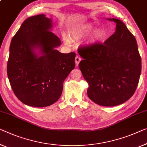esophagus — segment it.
I'll return each mask as SVG.
<instances>
[{
    "label": "esophagus",
    "instance_id": "34e87169",
    "mask_svg": "<svg viewBox=\"0 0 147 147\" xmlns=\"http://www.w3.org/2000/svg\"><path fill=\"white\" fill-rule=\"evenodd\" d=\"M80 61H81L80 57L78 55H77L76 56V58H75V64H76V66H78Z\"/></svg>",
    "mask_w": 147,
    "mask_h": 147
}]
</instances>
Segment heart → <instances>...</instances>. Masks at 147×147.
Here are the masks:
<instances>
[{
	"label": "heart",
	"mask_w": 147,
	"mask_h": 147,
	"mask_svg": "<svg viewBox=\"0 0 147 147\" xmlns=\"http://www.w3.org/2000/svg\"><path fill=\"white\" fill-rule=\"evenodd\" d=\"M94 29V27L92 25L89 24H84L82 26H76L73 28L71 31V35L73 36V38H80V37L86 36V35L89 34ZM104 36V34L102 31H97L94 33V34L93 39L94 40H100ZM65 41L67 43H69V40L68 39L65 38Z\"/></svg>",
	"instance_id": "obj_1"
}]
</instances>
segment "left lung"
<instances>
[{"mask_svg":"<svg viewBox=\"0 0 147 147\" xmlns=\"http://www.w3.org/2000/svg\"><path fill=\"white\" fill-rule=\"evenodd\" d=\"M114 34L103 43L78 49L83 59L78 67L88 83L87 94L96 104L115 106L134 94L141 73V58L136 39L119 20Z\"/></svg>","mask_w":147,"mask_h":147,"instance_id":"8db88e82","label":"left lung"}]
</instances>
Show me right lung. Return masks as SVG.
<instances>
[{"mask_svg": "<svg viewBox=\"0 0 147 147\" xmlns=\"http://www.w3.org/2000/svg\"><path fill=\"white\" fill-rule=\"evenodd\" d=\"M51 20L44 14L28 18L10 45L7 74L14 94L28 106L42 108L56 102L63 82L75 67L76 53H61V40L49 31ZM39 47V57L34 48Z\"/></svg>", "mask_w": 147, "mask_h": 147, "instance_id": "add662e5", "label": "right lung"}]
</instances>
